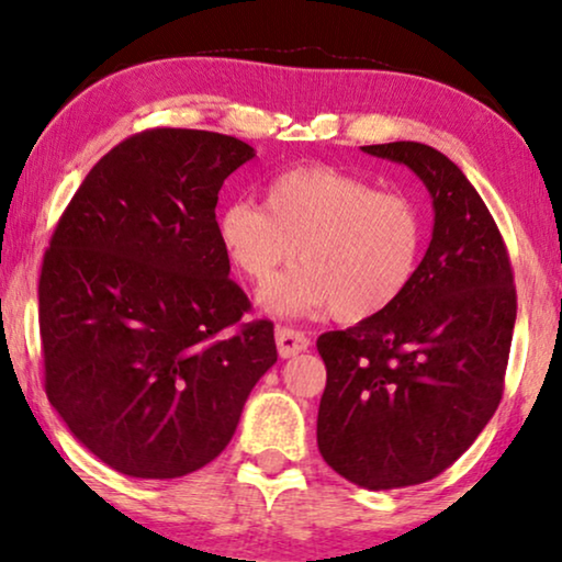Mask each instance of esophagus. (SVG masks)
Here are the masks:
<instances>
[{
    "label": "esophagus",
    "mask_w": 562,
    "mask_h": 562,
    "mask_svg": "<svg viewBox=\"0 0 562 562\" xmlns=\"http://www.w3.org/2000/svg\"><path fill=\"white\" fill-rule=\"evenodd\" d=\"M276 348H279L281 358L299 356V352H304L306 348H310V337H306L304 333H299V329L279 327L276 329Z\"/></svg>",
    "instance_id": "1"
}]
</instances>
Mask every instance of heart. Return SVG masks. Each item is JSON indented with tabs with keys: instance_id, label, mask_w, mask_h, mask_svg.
Here are the masks:
<instances>
[{
	"instance_id": "1",
	"label": "heart",
	"mask_w": 562,
	"mask_h": 562,
	"mask_svg": "<svg viewBox=\"0 0 562 562\" xmlns=\"http://www.w3.org/2000/svg\"><path fill=\"white\" fill-rule=\"evenodd\" d=\"M217 235L250 281L266 283L294 258L302 266L263 289L279 317L333 310L342 322L379 317L417 273L425 225L409 199L329 166L291 168L266 189V206L237 199L217 217Z\"/></svg>"
}]
</instances>
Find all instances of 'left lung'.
Returning a JSON list of instances; mask_svg holds the SVG:
<instances>
[{
	"mask_svg": "<svg viewBox=\"0 0 562 562\" xmlns=\"http://www.w3.org/2000/svg\"><path fill=\"white\" fill-rule=\"evenodd\" d=\"M363 153L417 173L435 210L432 240L404 296L317 340L327 366L322 458L356 486L386 491L440 475L494 417L517 291L494 217L448 156L406 140Z\"/></svg>",
	"mask_w": 562,
	"mask_h": 562,
	"instance_id": "left-lung-1",
	"label": "left lung"
}]
</instances>
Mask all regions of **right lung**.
<instances>
[{
  "instance_id": "right-lung-1",
  "label": "right lung",
  "mask_w": 562,
  "mask_h": 562,
  "mask_svg": "<svg viewBox=\"0 0 562 562\" xmlns=\"http://www.w3.org/2000/svg\"><path fill=\"white\" fill-rule=\"evenodd\" d=\"M256 156L206 130H145L91 168L43 258L45 394L83 448L133 479H179L233 440L276 363L273 325H243L217 194Z\"/></svg>"
}]
</instances>
